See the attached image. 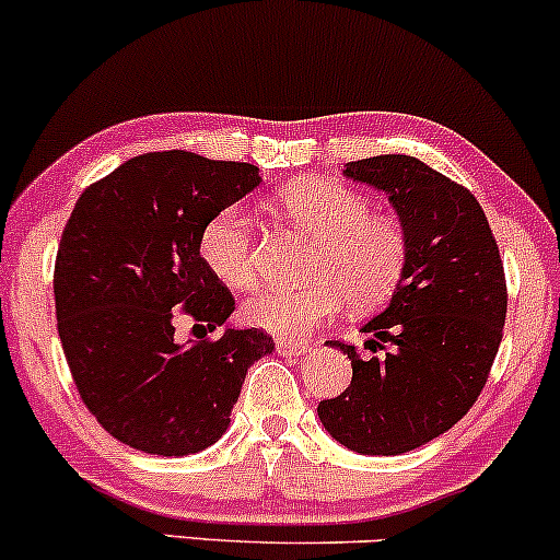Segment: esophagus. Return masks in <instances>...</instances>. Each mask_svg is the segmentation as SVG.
Masks as SVG:
<instances>
[{
  "mask_svg": "<svg viewBox=\"0 0 560 560\" xmlns=\"http://www.w3.org/2000/svg\"><path fill=\"white\" fill-rule=\"evenodd\" d=\"M276 350L281 352V355H305V352H311V345L307 342H300V339H276Z\"/></svg>",
  "mask_w": 560,
  "mask_h": 560,
  "instance_id": "1",
  "label": "esophagus"
}]
</instances>
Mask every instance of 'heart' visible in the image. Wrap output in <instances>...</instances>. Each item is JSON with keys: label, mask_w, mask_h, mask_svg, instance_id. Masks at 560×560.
Segmentation results:
<instances>
[{"label": "heart", "mask_w": 560, "mask_h": 560, "mask_svg": "<svg viewBox=\"0 0 560 560\" xmlns=\"http://www.w3.org/2000/svg\"><path fill=\"white\" fill-rule=\"evenodd\" d=\"M279 210L316 240L311 284L268 287L249 294L242 318L279 337H302L339 307L371 311L400 287L408 266V236L392 218L374 215L371 199L329 178H302L279 191ZM205 266L226 287L255 281L253 223L242 208L218 210L199 234Z\"/></svg>", "instance_id": "b5f03b06"}]
</instances>
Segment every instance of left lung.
Listing matches in <instances>:
<instances>
[{
	"mask_svg": "<svg viewBox=\"0 0 560 560\" xmlns=\"http://www.w3.org/2000/svg\"><path fill=\"white\" fill-rule=\"evenodd\" d=\"M352 182L389 197L408 236V266L389 305L361 331L371 352L334 342L352 363L318 419L361 455H400L445 434L477 402L498 355L508 311L505 273L485 210L471 191L410 155L345 165Z\"/></svg>",
	"mask_w": 560,
	"mask_h": 560,
	"instance_id": "left-lung-1",
	"label": "left lung"
}]
</instances>
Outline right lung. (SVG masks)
I'll use <instances>...</instances> for the list:
<instances>
[{
  "mask_svg": "<svg viewBox=\"0 0 560 560\" xmlns=\"http://www.w3.org/2000/svg\"><path fill=\"white\" fill-rule=\"evenodd\" d=\"M260 186L258 165L147 152L83 189L55 260L62 352L83 405L124 445L191 455L231 423L247 369L271 355L260 329L176 342L178 316L226 324L234 298L205 266L199 234Z\"/></svg>",
  "mask_w": 560,
  "mask_h": 560,
  "instance_id": "obj_1",
  "label": "right lung"
}]
</instances>
